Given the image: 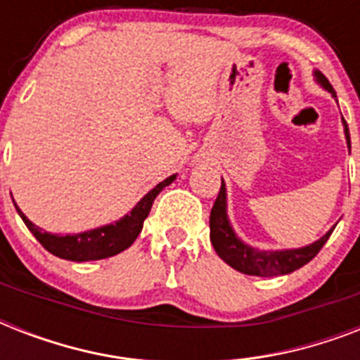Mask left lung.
Returning a JSON list of instances; mask_svg holds the SVG:
<instances>
[{
	"label": "left lung",
	"mask_w": 360,
	"mask_h": 360,
	"mask_svg": "<svg viewBox=\"0 0 360 360\" xmlns=\"http://www.w3.org/2000/svg\"><path fill=\"white\" fill-rule=\"evenodd\" d=\"M314 76H316L318 84H321L327 91L335 93L329 80L319 70H316ZM344 132H346L347 147L352 149L349 129H347L346 120H344ZM209 228H211V243H213L217 254L236 271L245 274H254V276H278V274H288L301 269L302 265H307L310 259L316 257V254L323 248V245L330 237L333 230H335V228H330L321 239H318L312 245L302 246V248H291V250H257V248H252L236 236V231H233L230 220H228L224 181H222L219 196H217L213 209H211Z\"/></svg>",
	"instance_id": "obj_1"
}]
</instances>
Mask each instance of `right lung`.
<instances>
[{
    "mask_svg": "<svg viewBox=\"0 0 360 360\" xmlns=\"http://www.w3.org/2000/svg\"><path fill=\"white\" fill-rule=\"evenodd\" d=\"M174 179L175 175H169L168 179L158 183L153 191L147 192L146 196L136 203V207L129 214H124L123 219L114 222V224L101 226V228L84 231V233H76V236H56V233L42 231L18 207H16V211L24 220V224L27 226V230L53 256L61 257V259H69V262L104 259V257L115 256V254L127 250L134 243L136 237L140 236L141 228H143V220L147 219V214L151 211L155 198L160 194L164 186L172 185Z\"/></svg>",
    "mask_w": 360,
    "mask_h": 360,
    "instance_id": "add662e5",
    "label": "right lung"
}]
</instances>
